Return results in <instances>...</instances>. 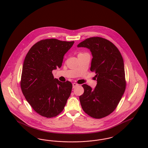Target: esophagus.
Segmentation results:
<instances>
[{
  "instance_id": "obj_1",
  "label": "esophagus",
  "mask_w": 148,
  "mask_h": 148,
  "mask_svg": "<svg viewBox=\"0 0 148 148\" xmlns=\"http://www.w3.org/2000/svg\"><path fill=\"white\" fill-rule=\"evenodd\" d=\"M77 86H78V84L77 83H73V88L74 89L75 88V87H77Z\"/></svg>"
}]
</instances>
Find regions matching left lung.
Returning a JSON list of instances; mask_svg holds the SVG:
<instances>
[{"instance_id": "left-lung-1", "label": "left lung", "mask_w": 148, "mask_h": 148, "mask_svg": "<svg viewBox=\"0 0 148 148\" xmlns=\"http://www.w3.org/2000/svg\"><path fill=\"white\" fill-rule=\"evenodd\" d=\"M77 47L90 49L92 56L90 71L95 72L97 77L94 89L86 84L82 85L84 92L79 97L80 104L91 117H105L116 109L125 91L122 56L111 42L99 37L87 38Z\"/></svg>"}]
</instances>
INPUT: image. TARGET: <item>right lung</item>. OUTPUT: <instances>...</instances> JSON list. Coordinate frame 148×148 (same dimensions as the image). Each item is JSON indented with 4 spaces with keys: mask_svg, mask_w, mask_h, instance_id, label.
<instances>
[{
    "mask_svg": "<svg viewBox=\"0 0 148 148\" xmlns=\"http://www.w3.org/2000/svg\"><path fill=\"white\" fill-rule=\"evenodd\" d=\"M74 43L43 40L35 44L26 56L21 88L26 100L42 116L52 118L58 115L71 95V83L54 79L52 71L61 67L64 56Z\"/></svg>",
    "mask_w": 148,
    "mask_h": 148,
    "instance_id": "right-lung-1",
    "label": "right lung"
}]
</instances>
